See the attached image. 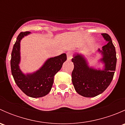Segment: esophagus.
Wrapping results in <instances>:
<instances>
[{"mask_svg":"<svg viewBox=\"0 0 125 125\" xmlns=\"http://www.w3.org/2000/svg\"><path fill=\"white\" fill-rule=\"evenodd\" d=\"M66 55H67L68 60H71L72 58H73V52H71V51H68L66 53Z\"/></svg>","mask_w":125,"mask_h":125,"instance_id":"1","label":"esophagus"}]
</instances>
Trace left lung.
Masks as SVG:
<instances>
[{
	"label": "left lung",
	"mask_w": 125,
	"mask_h": 125,
	"mask_svg": "<svg viewBox=\"0 0 125 125\" xmlns=\"http://www.w3.org/2000/svg\"><path fill=\"white\" fill-rule=\"evenodd\" d=\"M107 44L98 49L102 58L99 63L103 64L102 69L90 66L83 55L75 52L72 62L74 65L72 72V82L77 93L85 97H94L102 94L109 86L114 77L117 58L115 46L110 36L102 34Z\"/></svg>",
	"instance_id": "left-lung-1"
}]
</instances>
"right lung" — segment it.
<instances>
[{
    "instance_id": "right-lung-1",
    "label": "right lung",
    "mask_w": 125,
    "mask_h": 125,
    "mask_svg": "<svg viewBox=\"0 0 125 125\" xmlns=\"http://www.w3.org/2000/svg\"><path fill=\"white\" fill-rule=\"evenodd\" d=\"M30 34L29 31L22 32L17 36L11 52V73L16 83L26 95L32 98L42 97L47 95L51 91L54 75L66 60V54L63 53L49 58L38 70L25 74L19 66L21 59V42L25 36Z\"/></svg>"
}]
</instances>
